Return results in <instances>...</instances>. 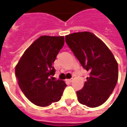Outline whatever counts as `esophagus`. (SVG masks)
<instances>
[{"label":"esophagus","mask_w":127,"mask_h":127,"mask_svg":"<svg viewBox=\"0 0 127 127\" xmlns=\"http://www.w3.org/2000/svg\"><path fill=\"white\" fill-rule=\"evenodd\" d=\"M67 81H68V82H73V79H69V80H67Z\"/></svg>","instance_id":"1"}]
</instances>
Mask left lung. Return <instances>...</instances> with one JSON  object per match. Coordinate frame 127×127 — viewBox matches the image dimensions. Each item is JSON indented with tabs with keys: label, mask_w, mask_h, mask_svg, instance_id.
Wrapping results in <instances>:
<instances>
[{
	"label": "left lung",
	"mask_w": 127,
	"mask_h": 127,
	"mask_svg": "<svg viewBox=\"0 0 127 127\" xmlns=\"http://www.w3.org/2000/svg\"><path fill=\"white\" fill-rule=\"evenodd\" d=\"M65 41L83 68L90 73L82 89L77 91L78 101L89 107L100 106L117 84V61L106 45L90 32L70 34L65 36Z\"/></svg>",
	"instance_id": "obj_1"
}]
</instances>
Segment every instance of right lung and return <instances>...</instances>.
Masks as SVG:
<instances>
[{"instance_id":"1","label":"right lung","mask_w":127,"mask_h":127,"mask_svg":"<svg viewBox=\"0 0 127 127\" xmlns=\"http://www.w3.org/2000/svg\"><path fill=\"white\" fill-rule=\"evenodd\" d=\"M64 43V36H41L24 52L15 66V76L21 91L37 106L46 107L61 98L66 84L54 80L53 66Z\"/></svg>"}]
</instances>
